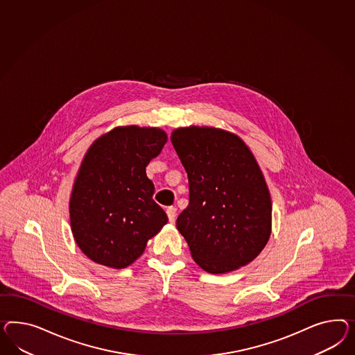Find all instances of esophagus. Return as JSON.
<instances>
[{
  "instance_id": "esophagus-1",
  "label": "esophagus",
  "mask_w": 355,
  "mask_h": 355,
  "mask_svg": "<svg viewBox=\"0 0 355 355\" xmlns=\"http://www.w3.org/2000/svg\"><path fill=\"white\" fill-rule=\"evenodd\" d=\"M166 214H168V218H169V222H174L175 220V214H177V208L175 207H169L168 209H166Z\"/></svg>"
}]
</instances>
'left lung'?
I'll list each match as a JSON object with an SVG mask.
<instances>
[{"mask_svg": "<svg viewBox=\"0 0 355 355\" xmlns=\"http://www.w3.org/2000/svg\"><path fill=\"white\" fill-rule=\"evenodd\" d=\"M173 147L189 178L190 202L177 229L193 261L225 274L248 265L271 235V196L250 147L227 130L184 126L173 130Z\"/></svg>", "mask_w": 355, "mask_h": 355, "instance_id": "obj_1", "label": "left lung"}]
</instances>
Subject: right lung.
<instances>
[{"mask_svg": "<svg viewBox=\"0 0 355 355\" xmlns=\"http://www.w3.org/2000/svg\"><path fill=\"white\" fill-rule=\"evenodd\" d=\"M166 141L160 128L128 125L116 126L87 148L69 198L71 230L87 259L126 268L166 225L146 174Z\"/></svg>", "mask_w": 355, "mask_h": 355, "instance_id": "obj_1", "label": "right lung"}]
</instances>
